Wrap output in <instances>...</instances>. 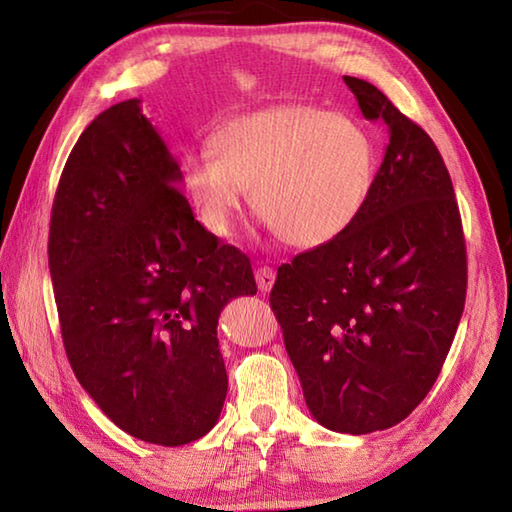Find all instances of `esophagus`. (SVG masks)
<instances>
[{
    "label": "esophagus",
    "mask_w": 512,
    "mask_h": 512,
    "mask_svg": "<svg viewBox=\"0 0 512 512\" xmlns=\"http://www.w3.org/2000/svg\"><path fill=\"white\" fill-rule=\"evenodd\" d=\"M255 281H257L259 290L270 292V288H273V284H275V270L270 266H257Z\"/></svg>",
    "instance_id": "1"
}]
</instances>
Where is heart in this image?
<instances>
[{"label":"heart","mask_w":512,"mask_h":512,"mask_svg":"<svg viewBox=\"0 0 512 512\" xmlns=\"http://www.w3.org/2000/svg\"><path fill=\"white\" fill-rule=\"evenodd\" d=\"M211 151L184 167L200 222L226 237L253 189V209L292 248L332 242L363 211L376 147L354 118L310 105H273L213 132Z\"/></svg>","instance_id":"obj_1"}]
</instances>
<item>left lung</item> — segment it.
<instances>
[{
  "mask_svg": "<svg viewBox=\"0 0 512 512\" xmlns=\"http://www.w3.org/2000/svg\"><path fill=\"white\" fill-rule=\"evenodd\" d=\"M389 145L354 224L281 264L270 308L310 413L325 429L383 431L436 383L466 299L453 184L429 134L376 85L343 76Z\"/></svg>",
  "mask_w": 512,
  "mask_h": 512,
  "instance_id": "left-lung-1",
  "label": "left lung"
}]
</instances>
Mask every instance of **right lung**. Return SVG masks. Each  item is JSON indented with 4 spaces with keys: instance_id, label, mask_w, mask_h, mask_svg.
<instances>
[{
    "instance_id": "add662e5",
    "label": "right lung",
    "mask_w": 512,
    "mask_h": 512,
    "mask_svg": "<svg viewBox=\"0 0 512 512\" xmlns=\"http://www.w3.org/2000/svg\"><path fill=\"white\" fill-rule=\"evenodd\" d=\"M180 184L140 101L116 103L70 151L48 237L74 376L116 427L162 447L215 427L228 389L217 319L257 292L250 259L195 220Z\"/></svg>"
}]
</instances>
